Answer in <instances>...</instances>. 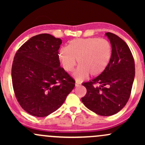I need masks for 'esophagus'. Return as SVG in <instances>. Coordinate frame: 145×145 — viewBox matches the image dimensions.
Returning a JSON list of instances; mask_svg holds the SVG:
<instances>
[{"instance_id": "obj_1", "label": "esophagus", "mask_w": 145, "mask_h": 145, "mask_svg": "<svg viewBox=\"0 0 145 145\" xmlns=\"http://www.w3.org/2000/svg\"><path fill=\"white\" fill-rule=\"evenodd\" d=\"M80 82H77V81H76V83H75V86H76V87H78V86H80Z\"/></svg>"}]
</instances>
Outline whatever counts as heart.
Instances as JSON below:
<instances>
[{
  "label": "heart",
  "instance_id": "heart-1",
  "mask_svg": "<svg viewBox=\"0 0 145 145\" xmlns=\"http://www.w3.org/2000/svg\"><path fill=\"white\" fill-rule=\"evenodd\" d=\"M58 56L63 69L68 72L74 69L77 59L79 65L73 75L80 82L90 74L97 76L106 69L112 56V46L105 39L79 38L61 48Z\"/></svg>",
  "mask_w": 145,
  "mask_h": 145
}]
</instances>
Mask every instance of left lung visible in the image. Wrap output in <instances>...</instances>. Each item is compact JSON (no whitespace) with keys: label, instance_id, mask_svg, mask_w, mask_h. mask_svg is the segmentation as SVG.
<instances>
[{"label":"left lung","instance_id":"1","mask_svg":"<svg viewBox=\"0 0 145 145\" xmlns=\"http://www.w3.org/2000/svg\"><path fill=\"white\" fill-rule=\"evenodd\" d=\"M105 35L112 46V56L106 69L97 77L83 83L86 94L84 106L101 116H111L127 104L135 77V64L130 50L121 38L111 33ZM99 84V87L94 84Z\"/></svg>","mask_w":145,"mask_h":145}]
</instances>
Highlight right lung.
<instances>
[{"instance_id": "add662e5", "label": "right lung", "mask_w": 145, "mask_h": 145, "mask_svg": "<svg viewBox=\"0 0 145 145\" xmlns=\"http://www.w3.org/2000/svg\"><path fill=\"white\" fill-rule=\"evenodd\" d=\"M59 38L47 33L33 37L20 48L11 69L14 93L21 107L37 117L62 106L75 81L61 67Z\"/></svg>"}]
</instances>
